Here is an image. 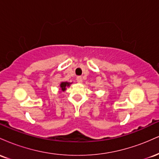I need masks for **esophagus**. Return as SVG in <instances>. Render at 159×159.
<instances>
[{
  "instance_id": "esophagus-1",
  "label": "esophagus",
  "mask_w": 159,
  "mask_h": 159,
  "mask_svg": "<svg viewBox=\"0 0 159 159\" xmlns=\"http://www.w3.org/2000/svg\"><path fill=\"white\" fill-rule=\"evenodd\" d=\"M77 81L78 82V83H82V81H83V80H82V77L81 76H78L77 77Z\"/></svg>"
}]
</instances>
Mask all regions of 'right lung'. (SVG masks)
Masks as SVG:
<instances>
[{"label":"right lung","instance_id":"add662e5","mask_svg":"<svg viewBox=\"0 0 159 159\" xmlns=\"http://www.w3.org/2000/svg\"><path fill=\"white\" fill-rule=\"evenodd\" d=\"M71 83H68V82H62L61 84V90L64 91L66 90V87H69Z\"/></svg>","mask_w":159,"mask_h":159}]
</instances>
